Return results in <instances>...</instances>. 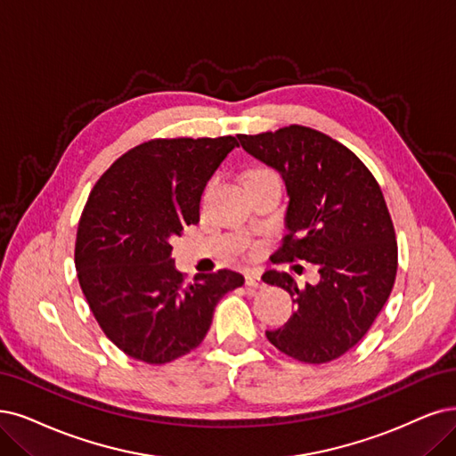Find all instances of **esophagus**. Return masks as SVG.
Instances as JSON below:
<instances>
[{
	"label": "esophagus",
	"instance_id": "obj_1",
	"mask_svg": "<svg viewBox=\"0 0 456 456\" xmlns=\"http://www.w3.org/2000/svg\"><path fill=\"white\" fill-rule=\"evenodd\" d=\"M246 285H248V288H254V289L261 288V285H263L261 274L259 273H248L246 274Z\"/></svg>",
	"mask_w": 456,
	"mask_h": 456
}]
</instances>
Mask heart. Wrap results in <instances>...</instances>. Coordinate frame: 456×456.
<instances>
[{"mask_svg":"<svg viewBox=\"0 0 456 456\" xmlns=\"http://www.w3.org/2000/svg\"><path fill=\"white\" fill-rule=\"evenodd\" d=\"M259 171H266V168H259ZM257 173V171H256Z\"/></svg>","mask_w":456,"mask_h":456,"instance_id":"obj_1","label":"heart"}]
</instances>
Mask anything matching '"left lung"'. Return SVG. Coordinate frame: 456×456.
<instances>
[{"instance_id": "1", "label": "left lung", "mask_w": 456, "mask_h": 456, "mask_svg": "<svg viewBox=\"0 0 456 456\" xmlns=\"http://www.w3.org/2000/svg\"><path fill=\"white\" fill-rule=\"evenodd\" d=\"M242 148L281 175L289 195L276 263L317 265V285L298 288L288 273L263 281L285 289L297 310L266 338L288 357L325 364L355 347L389 298L398 266L395 225L368 167L342 142L288 126L239 134Z\"/></svg>"}]
</instances>
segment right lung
<instances>
[{"label": "right lung", "instance_id": "add662e5", "mask_svg": "<svg viewBox=\"0 0 456 456\" xmlns=\"http://www.w3.org/2000/svg\"><path fill=\"white\" fill-rule=\"evenodd\" d=\"M234 146L231 134L151 139L118 158L90 191L75 242L78 283L101 330L133 359L188 355L219 298L244 283L227 268L185 281L171 259V239L199 222L205 185Z\"/></svg>", "mask_w": 456, "mask_h": 456}]
</instances>
